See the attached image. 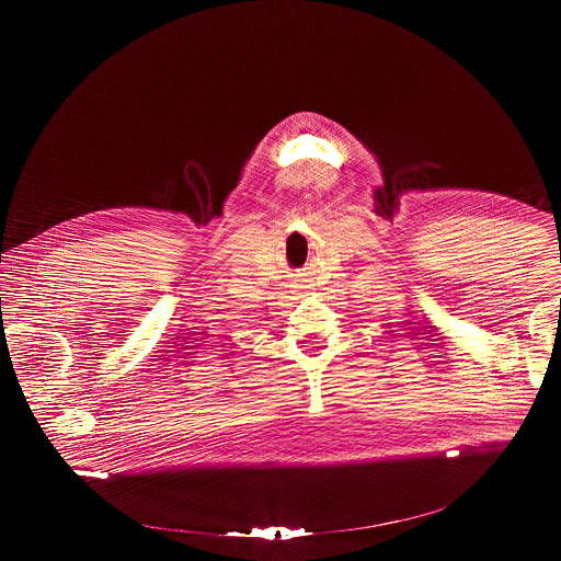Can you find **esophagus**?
<instances>
[{
    "label": "esophagus",
    "instance_id": "1",
    "mask_svg": "<svg viewBox=\"0 0 561 561\" xmlns=\"http://www.w3.org/2000/svg\"><path fill=\"white\" fill-rule=\"evenodd\" d=\"M300 289H307V285H300Z\"/></svg>",
    "mask_w": 561,
    "mask_h": 561
}]
</instances>
